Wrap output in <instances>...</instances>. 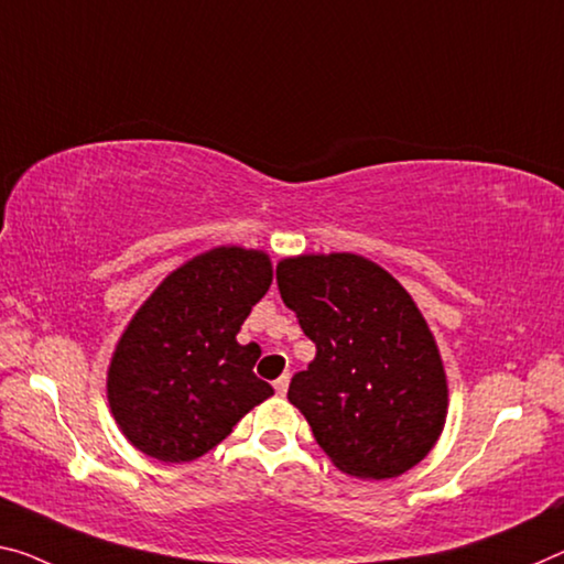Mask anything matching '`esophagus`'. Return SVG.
Listing matches in <instances>:
<instances>
[{
  "label": "esophagus",
  "mask_w": 564,
  "mask_h": 564,
  "mask_svg": "<svg viewBox=\"0 0 564 564\" xmlns=\"http://www.w3.org/2000/svg\"><path fill=\"white\" fill-rule=\"evenodd\" d=\"M289 381H291V373H283V377L275 379V381H273L275 394H279V397H285V391H289Z\"/></svg>",
  "instance_id": "1"
}]
</instances>
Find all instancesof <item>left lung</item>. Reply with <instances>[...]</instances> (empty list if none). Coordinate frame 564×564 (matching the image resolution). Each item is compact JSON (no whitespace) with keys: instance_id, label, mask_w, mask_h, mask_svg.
<instances>
[{"instance_id":"left-lung-1","label":"left lung","mask_w":564,"mask_h":564,"mask_svg":"<svg viewBox=\"0 0 564 564\" xmlns=\"http://www.w3.org/2000/svg\"><path fill=\"white\" fill-rule=\"evenodd\" d=\"M275 281L316 344L308 369L291 379L289 401L326 457L356 479L416 467L442 436L449 387L409 291L356 253L283 258Z\"/></svg>"}]
</instances>
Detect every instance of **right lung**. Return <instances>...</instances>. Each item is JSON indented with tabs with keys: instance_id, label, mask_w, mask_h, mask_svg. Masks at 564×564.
I'll return each mask as SVG.
<instances>
[{
	"instance_id": "1",
	"label": "right lung",
	"mask_w": 564,
	"mask_h": 564,
	"mask_svg": "<svg viewBox=\"0 0 564 564\" xmlns=\"http://www.w3.org/2000/svg\"><path fill=\"white\" fill-rule=\"evenodd\" d=\"M273 281L263 250L218 246L177 265L135 311L107 369V401L135 449L158 462L208 454L273 394L258 344L236 334Z\"/></svg>"
}]
</instances>
